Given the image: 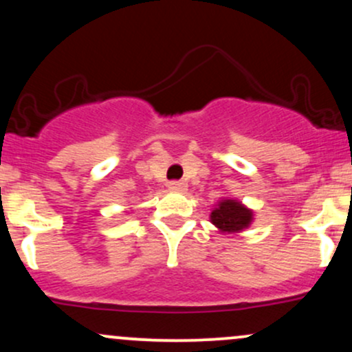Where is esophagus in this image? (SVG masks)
Segmentation results:
<instances>
[{"label":"esophagus","instance_id":"obj_1","mask_svg":"<svg viewBox=\"0 0 352 352\" xmlns=\"http://www.w3.org/2000/svg\"><path fill=\"white\" fill-rule=\"evenodd\" d=\"M168 188H170L172 192L184 193V192H187L188 185L185 184V182H170V184H168Z\"/></svg>","mask_w":352,"mask_h":352}]
</instances>
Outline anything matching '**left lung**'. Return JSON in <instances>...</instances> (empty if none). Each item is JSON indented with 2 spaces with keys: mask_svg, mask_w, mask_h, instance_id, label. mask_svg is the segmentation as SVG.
I'll use <instances>...</instances> for the list:
<instances>
[{
  "mask_svg": "<svg viewBox=\"0 0 352 352\" xmlns=\"http://www.w3.org/2000/svg\"><path fill=\"white\" fill-rule=\"evenodd\" d=\"M253 210L233 197L218 200L210 213V221L223 235H235L250 228L253 221Z\"/></svg>",
  "mask_w": 352,
  "mask_h": 352,
  "instance_id": "1",
  "label": "left lung"
}]
</instances>
